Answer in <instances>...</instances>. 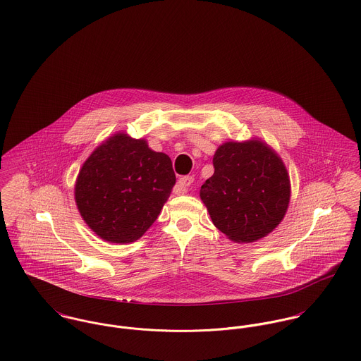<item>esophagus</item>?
Listing matches in <instances>:
<instances>
[{"instance_id":"1","label":"esophagus","mask_w":361,"mask_h":361,"mask_svg":"<svg viewBox=\"0 0 361 361\" xmlns=\"http://www.w3.org/2000/svg\"><path fill=\"white\" fill-rule=\"evenodd\" d=\"M192 183H194V178H192L191 176H185V177H181V178L178 180V185H180L185 192L191 188Z\"/></svg>"}]
</instances>
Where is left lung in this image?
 Returning a JSON list of instances; mask_svg holds the SVG:
<instances>
[{"instance_id":"8db88e82","label":"left lung","mask_w":361,"mask_h":361,"mask_svg":"<svg viewBox=\"0 0 361 361\" xmlns=\"http://www.w3.org/2000/svg\"><path fill=\"white\" fill-rule=\"evenodd\" d=\"M214 173L200 187L213 224L234 242L249 243L270 234L290 198L285 164L259 140L226 142L213 157Z\"/></svg>"}]
</instances>
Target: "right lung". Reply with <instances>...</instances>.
Instances as JSON below:
<instances>
[{
  "mask_svg": "<svg viewBox=\"0 0 361 361\" xmlns=\"http://www.w3.org/2000/svg\"><path fill=\"white\" fill-rule=\"evenodd\" d=\"M176 184L170 158L145 140L118 133L84 161L75 200L85 224L102 240L128 243L144 235Z\"/></svg>",
  "mask_w": 361,
  "mask_h": 361,
  "instance_id": "1",
  "label": "right lung"
}]
</instances>
